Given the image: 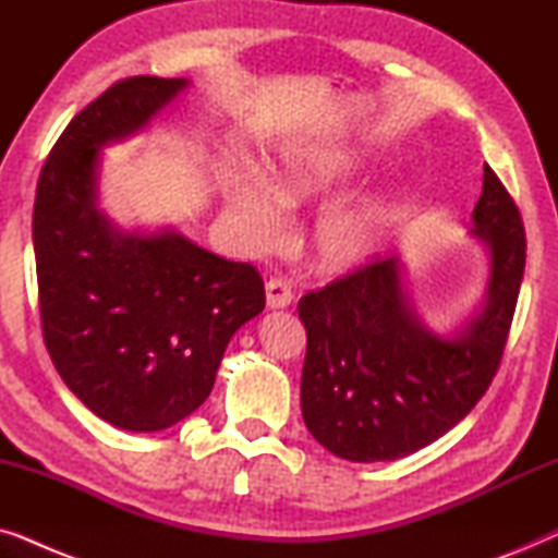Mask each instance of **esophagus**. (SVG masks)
Masks as SVG:
<instances>
[{
  "label": "esophagus",
  "mask_w": 558,
  "mask_h": 558,
  "mask_svg": "<svg viewBox=\"0 0 558 558\" xmlns=\"http://www.w3.org/2000/svg\"><path fill=\"white\" fill-rule=\"evenodd\" d=\"M292 284L284 277H274L266 281V304H269L271 310H284L292 304Z\"/></svg>",
  "instance_id": "esophagus-1"
}]
</instances>
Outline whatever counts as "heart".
Here are the masks:
<instances>
[{
  "label": "heart",
  "instance_id": "1",
  "mask_svg": "<svg viewBox=\"0 0 558 558\" xmlns=\"http://www.w3.org/2000/svg\"><path fill=\"white\" fill-rule=\"evenodd\" d=\"M342 178V165L315 155H287L271 170V182L233 174L226 185V197L235 216L246 226L254 241H271L281 226V205H296L330 190ZM384 208L355 205L332 210L317 223L315 246L327 269H350L376 248Z\"/></svg>",
  "mask_w": 558,
  "mask_h": 558
}]
</instances>
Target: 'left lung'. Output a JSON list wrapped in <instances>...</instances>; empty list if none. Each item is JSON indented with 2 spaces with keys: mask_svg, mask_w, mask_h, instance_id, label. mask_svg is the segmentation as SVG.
I'll return each mask as SVG.
<instances>
[{
  "mask_svg": "<svg viewBox=\"0 0 558 558\" xmlns=\"http://www.w3.org/2000/svg\"><path fill=\"white\" fill-rule=\"evenodd\" d=\"M472 220L490 248V284L483 312L457 338L418 323L396 256H371L296 304L307 330L302 416L332 454L399 460L447 434L490 388L521 292L525 228L487 165Z\"/></svg>",
  "mask_w": 558,
  "mask_h": 558,
  "instance_id": "8db88e82",
  "label": "left lung"
}]
</instances>
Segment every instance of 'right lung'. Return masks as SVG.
Segmentation results:
<instances>
[{
    "instance_id": "add662e5",
    "label": "right lung",
    "mask_w": 558,
    "mask_h": 558,
    "mask_svg": "<svg viewBox=\"0 0 558 558\" xmlns=\"http://www.w3.org/2000/svg\"><path fill=\"white\" fill-rule=\"evenodd\" d=\"M185 78H121L73 117L45 159L33 210L45 348L104 422L159 432L208 399L223 350L264 310L256 266L185 235L121 233L96 210L98 147L147 126Z\"/></svg>"
}]
</instances>
